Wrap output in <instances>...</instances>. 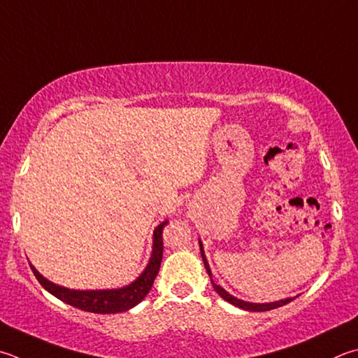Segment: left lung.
Masks as SVG:
<instances>
[{
  "label": "left lung",
  "mask_w": 358,
  "mask_h": 358,
  "mask_svg": "<svg viewBox=\"0 0 358 358\" xmlns=\"http://www.w3.org/2000/svg\"><path fill=\"white\" fill-rule=\"evenodd\" d=\"M200 244V253H201V259H203V264H205V269L208 272V275H210L211 278V285L214 291L217 292V294L224 299V301L230 302L231 305H235V307H239L243 310H247V311H268V310H274V308H278L282 307V305H287L288 302L294 301V297H288L285 299V301H277V302H271V303H252V302H245V301H241V299H236L235 296H231L222 287H219V285L214 283L213 280V274H211V269H210V264H208L206 262V257H205V252H203V245H201V243L199 241Z\"/></svg>",
  "instance_id": "8db88e82"
}]
</instances>
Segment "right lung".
I'll use <instances>...</instances> for the list:
<instances>
[{"label": "right lung", "instance_id": "add662e5", "mask_svg": "<svg viewBox=\"0 0 358 358\" xmlns=\"http://www.w3.org/2000/svg\"><path fill=\"white\" fill-rule=\"evenodd\" d=\"M167 224V220L161 222L153 231V247H152V257L148 259L147 268L144 272L136 278L133 283L127 285L123 288L117 289H90V291H80V289H69L59 287V285L51 283L43 275L38 274V271L31 266L32 272H34L38 283L51 292L55 297L61 299L71 307L80 308L84 311H90V313H101V315H111V313H120V311H127L138 305L152 289L155 278L158 275L161 259H162V229Z\"/></svg>", "mask_w": 358, "mask_h": 358}]
</instances>
